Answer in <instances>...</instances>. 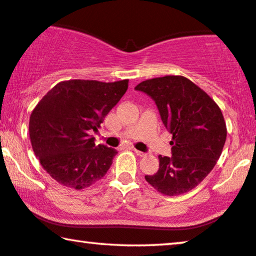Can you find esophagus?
Wrapping results in <instances>:
<instances>
[{"instance_id":"34e87169","label":"esophagus","mask_w":256,"mask_h":256,"mask_svg":"<svg viewBox=\"0 0 256 256\" xmlns=\"http://www.w3.org/2000/svg\"><path fill=\"white\" fill-rule=\"evenodd\" d=\"M134 152H135L136 154L138 156H146V153H144V152H142V151L136 150V148H134Z\"/></svg>"}]
</instances>
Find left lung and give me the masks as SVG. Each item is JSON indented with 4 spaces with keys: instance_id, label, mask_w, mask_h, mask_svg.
<instances>
[{
    "instance_id": "obj_1",
    "label": "left lung",
    "mask_w": 256,
    "mask_h": 256,
    "mask_svg": "<svg viewBox=\"0 0 256 256\" xmlns=\"http://www.w3.org/2000/svg\"><path fill=\"white\" fill-rule=\"evenodd\" d=\"M135 89L156 102L164 127L172 135V156H159V170L145 180L162 194H186L202 182L221 156L226 140L221 108L180 76L150 78Z\"/></svg>"
}]
</instances>
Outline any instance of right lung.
Returning a JSON list of instances; mask_svg holds the SVG:
<instances>
[{"label":"right lung","mask_w":256,"mask_h":256,"mask_svg":"<svg viewBox=\"0 0 256 256\" xmlns=\"http://www.w3.org/2000/svg\"><path fill=\"white\" fill-rule=\"evenodd\" d=\"M128 89V80L62 81L46 92L30 118V138L43 169L62 186L88 188L104 178L118 153L95 145L108 113Z\"/></svg>","instance_id":"add662e5"}]
</instances>
